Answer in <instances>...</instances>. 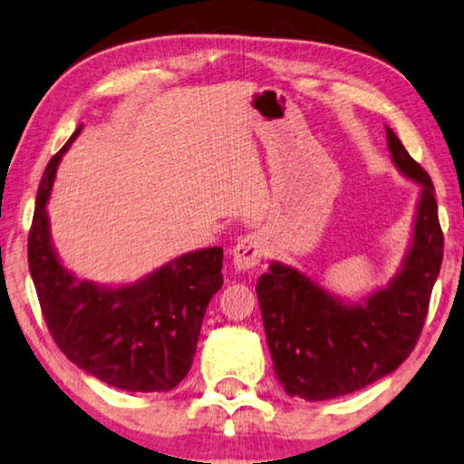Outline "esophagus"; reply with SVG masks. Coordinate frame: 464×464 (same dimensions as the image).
<instances>
[{
  "mask_svg": "<svg viewBox=\"0 0 464 464\" xmlns=\"http://www.w3.org/2000/svg\"><path fill=\"white\" fill-rule=\"evenodd\" d=\"M265 256V239L260 233H250L241 237L233 247L235 271H250L260 265Z\"/></svg>",
  "mask_w": 464,
  "mask_h": 464,
  "instance_id": "esophagus-1",
  "label": "esophagus"
}]
</instances>
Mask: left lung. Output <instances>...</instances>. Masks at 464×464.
<instances>
[{
  "label": "left lung",
  "instance_id": "8db88e82",
  "mask_svg": "<svg viewBox=\"0 0 464 464\" xmlns=\"http://www.w3.org/2000/svg\"><path fill=\"white\" fill-rule=\"evenodd\" d=\"M387 145L395 168L420 187L412 239L389 284L344 300L277 260L258 277L273 370L292 397L324 401L368 387L406 362L425 325L443 256L435 187L389 126Z\"/></svg>",
  "mask_w": 464,
  "mask_h": 464
}]
</instances>
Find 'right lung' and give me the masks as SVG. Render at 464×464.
<instances>
[{
  "instance_id": "1",
  "label": "right lung",
  "mask_w": 464,
  "mask_h": 464,
  "mask_svg": "<svg viewBox=\"0 0 464 464\" xmlns=\"http://www.w3.org/2000/svg\"><path fill=\"white\" fill-rule=\"evenodd\" d=\"M80 132L82 126L39 182L27 246L39 306L58 349L77 368L132 393L169 391L191 370L206 309L223 285V247L182 254L134 284L77 279L52 246L45 204L58 164Z\"/></svg>"
}]
</instances>
